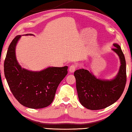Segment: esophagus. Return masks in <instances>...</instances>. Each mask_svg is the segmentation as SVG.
<instances>
[{"label": "esophagus", "instance_id": "obj_1", "mask_svg": "<svg viewBox=\"0 0 132 132\" xmlns=\"http://www.w3.org/2000/svg\"><path fill=\"white\" fill-rule=\"evenodd\" d=\"M77 68H78V66L76 64H71V65L69 66V72L71 73L75 72V70L77 69Z\"/></svg>", "mask_w": 132, "mask_h": 132}]
</instances>
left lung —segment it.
Listing matches in <instances>:
<instances>
[{"label":"left lung","mask_w":132,"mask_h":132,"mask_svg":"<svg viewBox=\"0 0 132 132\" xmlns=\"http://www.w3.org/2000/svg\"><path fill=\"white\" fill-rule=\"evenodd\" d=\"M113 45L115 48L113 50L119 56L121 62L119 72L114 79H99L84 69L74 72L79 100L89 110H101L111 105L119 99L125 89L127 79L125 57L119 45Z\"/></svg>","instance_id":"obj_1"}]
</instances>
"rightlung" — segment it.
<instances>
[{
	"instance_id": "obj_1",
	"label": "right lung",
	"mask_w": 132,
	"mask_h": 132,
	"mask_svg": "<svg viewBox=\"0 0 132 132\" xmlns=\"http://www.w3.org/2000/svg\"><path fill=\"white\" fill-rule=\"evenodd\" d=\"M21 35L12 41L7 50L4 72L12 93L21 104L30 109L46 107L53 101L57 88L68 74V66L49 67L40 72L22 69L15 56V47Z\"/></svg>"
}]
</instances>
